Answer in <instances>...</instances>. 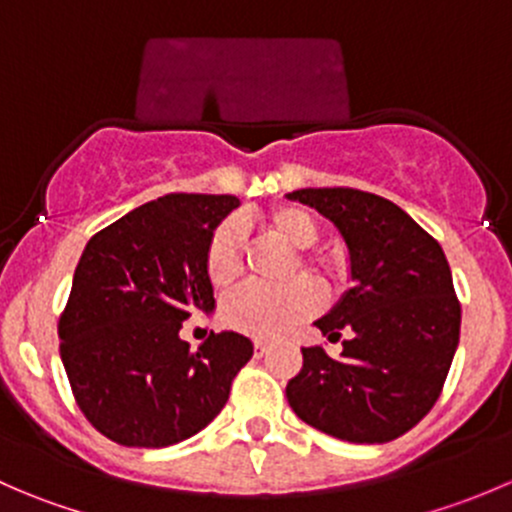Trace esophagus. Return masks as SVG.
<instances>
[{
    "label": "esophagus",
    "instance_id": "esophagus-1",
    "mask_svg": "<svg viewBox=\"0 0 512 512\" xmlns=\"http://www.w3.org/2000/svg\"><path fill=\"white\" fill-rule=\"evenodd\" d=\"M270 352V344L262 342V339H255V356H265Z\"/></svg>",
    "mask_w": 512,
    "mask_h": 512
}]
</instances>
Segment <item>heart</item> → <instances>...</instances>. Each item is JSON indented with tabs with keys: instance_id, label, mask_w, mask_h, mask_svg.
<instances>
[{
	"instance_id": "b5f03b06",
	"label": "heart",
	"mask_w": 512,
	"mask_h": 512,
	"mask_svg": "<svg viewBox=\"0 0 512 512\" xmlns=\"http://www.w3.org/2000/svg\"><path fill=\"white\" fill-rule=\"evenodd\" d=\"M262 230L272 240L282 242L289 250H307L317 242L319 225L307 210L277 208L262 218ZM302 265L327 267L324 260L299 257ZM242 267V230L237 223H223L213 232L205 250V270L215 287H227L237 280ZM322 304V292L309 277H297L280 289L242 287L232 294L223 307V319L232 329L250 337L275 339L289 332L299 319L317 312Z\"/></svg>"
}]
</instances>
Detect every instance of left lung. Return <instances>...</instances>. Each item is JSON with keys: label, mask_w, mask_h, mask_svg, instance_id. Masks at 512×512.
I'll use <instances>...</instances> for the list:
<instances>
[{"label": "left lung", "mask_w": 512, "mask_h": 512, "mask_svg": "<svg viewBox=\"0 0 512 512\" xmlns=\"http://www.w3.org/2000/svg\"><path fill=\"white\" fill-rule=\"evenodd\" d=\"M289 200L337 227L352 289L314 327L349 332L339 359L302 349L287 401L304 423L349 443L404 436L438 401L461 337V304L441 245L399 205L354 188H302Z\"/></svg>", "instance_id": "obj_1"}]
</instances>
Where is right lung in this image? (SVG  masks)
<instances>
[{"instance_id":"obj_1","label":"right lung","mask_w":512,"mask_h":512,"mask_svg":"<svg viewBox=\"0 0 512 512\" xmlns=\"http://www.w3.org/2000/svg\"><path fill=\"white\" fill-rule=\"evenodd\" d=\"M240 205L235 195L170 193L103 227L84 247L59 322L61 361L91 426L133 448H165L223 411L252 342L210 334L198 349L183 322L215 309L205 250Z\"/></svg>"}]
</instances>
